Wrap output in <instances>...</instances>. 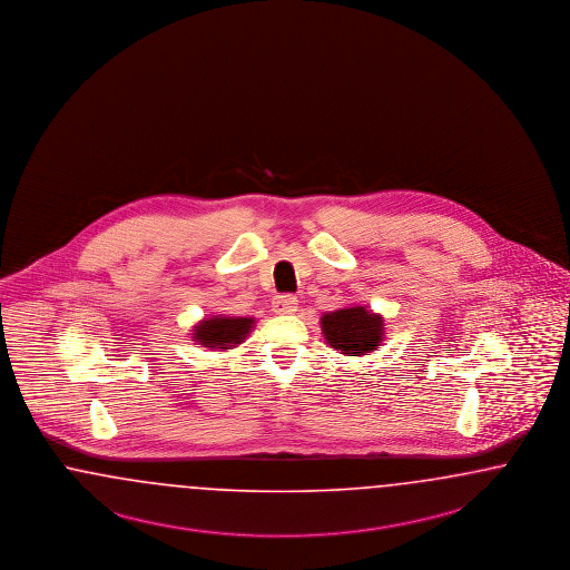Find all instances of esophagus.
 Returning a JSON list of instances; mask_svg holds the SVG:
<instances>
[{"instance_id":"esophagus-1","label":"esophagus","mask_w":570,"mask_h":570,"mask_svg":"<svg viewBox=\"0 0 570 570\" xmlns=\"http://www.w3.org/2000/svg\"><path fill=\"white\" fill-rule=\"evenodd\" d=\"M298 307V301L294 298L293 294H277L276 298L272 301V311L276 315H291Z\"/></svg>"}]
</instances>
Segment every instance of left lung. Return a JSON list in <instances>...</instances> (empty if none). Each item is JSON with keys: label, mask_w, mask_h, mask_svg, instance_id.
Masks as SVG:
<instances>
[{"label": "left lung", "mask_w": 570, "mask_h": 570, "mask_svg": "<svg viewBox=\"0 0 570 570\" xmlns=\"http://www.w3.org/2000/svg\"><path fill=\"white\" fill-rule=\"evenodd\" d=\"M320 324L326 343L348 357L367 355L384 341L382 315L367 309L365 305H351L345 309L324 313Z\"/></svg>", "instance_id": "8db88e82"}]
</instances>
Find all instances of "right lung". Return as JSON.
<instances>
[{"label":"right lung","instance_id":"1","mask_svg":"<svg viewBox=\"0 0 570 570\" xmlns=\"http://www.w3.org/2000/svg\"><path fill=\"white\" fill-rule=\"evenodd\" d=\"M255 326V317H234V315H210L200 320L191 328V341L208 348H234L246 341Z\"/></svg>","mask_w":570,"mask_h":570}]
</instances>
